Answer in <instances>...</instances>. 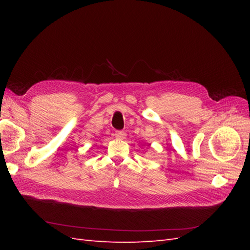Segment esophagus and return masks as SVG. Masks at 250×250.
I'll return each mask as SVG.
<instances>
[{"mask_svg":"<svg viewBox=\"0 0 250 250\" xmlns=\"http://www.w3.org/2000/svg\"><path fill=\"white\" fill-rule=\"evenodd\" d=\"M125 133L124 131H116V133H115V136L117 137V139H119V140H124V139H125Z\"/></svg>","mask_w":250,"mask_h":250,"instance_id":"esophagus-1","label":"esophagus"}]
</instances>
